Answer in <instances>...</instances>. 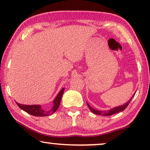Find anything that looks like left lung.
Segmentation results:
<instances>
[{"instance_id": "obj_1", "label": "left lung", "mask_w": 150, "mask_h": 150, "mask_svg": "<svg viewBox=\"0 0 150 150\" xmlns=\"http://www.w3.org/2000/svg\"><path fill=\"white\" fill-rule=\"evenodd\" d=\"M134 97V95L132 96V97L130 98V100H129V101L127 102V103L124 104V105H122V106H117V107H115L113 108H112V109H110L109 110H105V111H102V110H96L94 109V108H91V106H89V104H87V106L91 110V112H93V113H95L96 115H104V116H109V115H113L115 113H117V112H121L122 111V110H124L125 108H126L128 105L130 103L131 100H132V98Z\"/></svg>"}]
</instances>
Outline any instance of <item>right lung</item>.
Returning a JSON list of instances; mask_svg holds the SVG:
<instances>
[{"instance_id":"obj_1","label":"right lung","mask_w":150,"mask_h":150,"mask_svg":"<svg viewBox=\"0 0 150 150\" xmlns=\"http://www.w3.org/2000/svg\"><path fill=\"white\" fill-rule=\"evenodd\" d=\"M63 91H64V88L61 90V91L58 93L53 101V104L52 106H49L46 108H42L40 105H24V104H20L16 102L18 106L24 111L28 112V114L32 115L33 116L37 117H44L48 116L54 113L56 110L58 109L59 105L61 103V100L62 98Z\"/></svg>"}]
</instances>
